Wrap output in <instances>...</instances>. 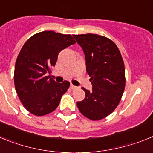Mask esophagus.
<instances>
[{
	"label": "esophagus",
	"mask_w": 153,
	"mask_h": 153,
	"mask_svg": "<svg viewBox=\"0 0 153 153\" xmlns=\"http://www.w3.org/2000/svg\"><path fill=\"white\" fill-rule=\"evenodd\" d=\"M70 88H71V90H75V89H76L77 87H76V86H74L73 84H71V85H70Z\"/></svg>",
	"instance_id": "obj_1"
}]
</instances>
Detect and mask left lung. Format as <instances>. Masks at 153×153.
<instances>
[{"instance_id":"left-lung-1","label":"left lung","mask_w":153,"mask_h":153,"mask_svg":"<svg viewBox=\"0 0 153 153\" xmlns=\"http://www.w3.org/2000/svg\"><path fill=\"white\" fill-rule=\"evenodd\" d=\"M83 50L86 72L93 89L77 102L79 112L96 121L111 114L120 103L125 90V67L122 55L114 42L106 36L93 33L74 35Z\"/></svg>"}]
</instances>
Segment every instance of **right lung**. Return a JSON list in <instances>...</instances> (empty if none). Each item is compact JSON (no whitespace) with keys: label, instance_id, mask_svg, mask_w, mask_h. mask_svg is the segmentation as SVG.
I'll list each match as a JSON object with an SVG mask.
<instances>
[{"label":"right lung","instance_id":"1","mask_svg":"<svg viewBox=\"0 0 153 153\" xmlns=\"http://www.w3.org/2000/svg\"><path fill=\"white\" fill-rule=\"evenodd\" d=\"M70 34L43 31L30 36L17 56L14 67V86L24 108L35 116L54 111L70 87L65 80L59 83L49 76L59 53L74 44Z\"/></svg>","mask_w":153,"mask_h":153}]
</instances>
